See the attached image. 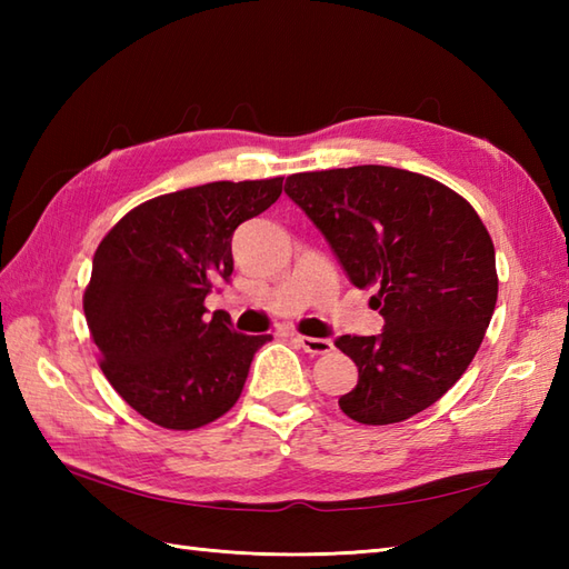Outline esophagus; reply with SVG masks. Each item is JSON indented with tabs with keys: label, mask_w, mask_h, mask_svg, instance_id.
<instances>
[{
	"label": "esophagus",
	"mask_w": 569,
	"mask_h": 569,
	"mask_svg": "<svg viewBox=\"0 0 569 569\" xmlns=\"http://www.w3.org/2000/svg\"><path fill=\"white\" fill-rule=\"evenodd\" d=\"M293 340L306 349L308 355L318 357V355H328L332 352V342L330 340H322V337H306V335H293Z\"/></svg>",
	"instance_id": "obj_1"
}]
</instances>
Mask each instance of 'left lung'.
<instances>
[{
	"label": "left lung",
	"instance_id": "obj_1",
	"mask_svg": "<svg viewBox=\"0 0 569 569\" xmlns=\"http://www.w3.org/2000/svg\"><path fill=\"white\" fill-rule=\"evenodd\" d=\"M286 192L330 241L357 288H377V337L342 335L359 381L340 398L365 426L432 406L475 359L497 308L493 241L477 210L438 180L391 166L293 173Z\"/></svg>",
	"mask_w": 569,
	"mask_h": 569
}]
</instances>
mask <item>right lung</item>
Listing matches in <instances>:
<instances>
[{"label": "right lung", "instance_id": "add662e5", "mask_svg": "<svg viewBox=\"0 0 569 569\" xmlns=\"http://www.w3.org/2000/svg\"><path fill=\"white\" fill-rule=\"evenodd\" d=\"M283 178L217 180L137 204L100 241L82 310L100 369L139 416L196 430L232 408L257 349L204 296L232 276V234L269 210Z\"/></svg>", "mask_w": 569, "mask_h": 569}]
</instances>
